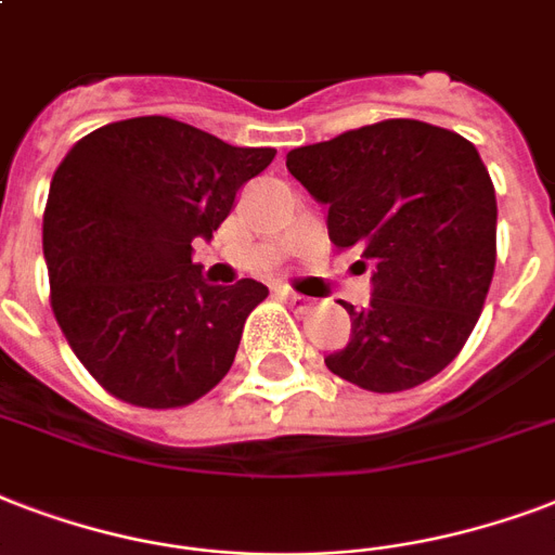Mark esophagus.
<instances>
[{
	"label": "esophagus",
	"mask_w": 555,
	"mask_h": 555,
	"mask_svg": "<svg viewBox=\"0 0 555 555\" xmlns=\"http://www.w3.org/2000/svg\"><path fill=\"white\" fill-rule=\"evenodd\" d=\"M279 296L285 299L287 306L294 308L296 314H308V311L314 308V299H308V296L296 294V291H279Z\"/></svg>",
	"instance_id": "obj_1"
}]
</instances>
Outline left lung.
I'll return each instance as SVG.
<instances>
[{
    "instance_id": "left-lung-1",
    "label": "left lung",
    "mask_w": 555,
    "mask_h": 555,
    "mask_svg": "<svg viewBox=\"0 0 555 555\" xmlns=\"http://www.w3.org/2000/svg\"><path fill=\"white\" fill-rule=\"evenodd\" d=\"M287 171L328 206V238L372 261L366 308L325 366L372 392L418 387L477 325L498 253V201L477 147L454 130L387 118L294 147Z\"/></svg>"
}]
</instances>
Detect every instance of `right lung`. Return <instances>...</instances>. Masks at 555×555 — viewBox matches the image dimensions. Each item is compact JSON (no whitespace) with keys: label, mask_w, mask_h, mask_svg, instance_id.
Segmentation results:
<instances>
[{"label":"right lung","mask_w":555,"mask_h":555,"mask_svg":"<svg viewBox=\"0 0 555 555\" xmlns=\"http://www.w3.org/2000/svg\"><path fill=\"white\" fill-rule=\"evenodd\" d=\"M273 156L139 116L92 130L57 165L42 215L52 311L109 396L185 408L230 372L268 287L206 285L192 241L211 238Z\"/></svg>","instance_id":"right-lung-1"}]
</instances>
